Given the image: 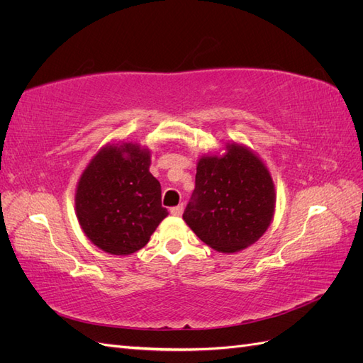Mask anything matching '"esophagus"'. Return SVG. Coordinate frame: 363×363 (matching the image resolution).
Here are the masks:
<instances>
[{"label":"esophagus","instance_id":"obj_1","mask_svg":"<svg viewBox=\"0 0 363 363\" xmlns=\"http://www.w3.org/2000/svg\"><path fill=\"white\" fill-rule=\"evenodd\" d=\"M183 213V204H179L175 207H171V215L174 216H180Z\"/></svg>","mask_w":363,"mask_h":363}]
</instances>
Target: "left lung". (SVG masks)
Masks as SVG:
<instances>
[{
	"label": "left lung",
	"instance_id": "1",
	"mask_svg": "<svg viewBox=\"0 0 363 363\" xmlns=\"http://www.w3.org/2000/svg\"><path fill=\"white\" fill-rule=\"evenodd\" d=\"M274 207L276 189L265 163L233 142L223 156H203L196 163L195 189L183 219L208 247L236 252L267 232Z\"/></svg>",
	"mask_w": 363,
	"mask_h": 363
}]
</instances>
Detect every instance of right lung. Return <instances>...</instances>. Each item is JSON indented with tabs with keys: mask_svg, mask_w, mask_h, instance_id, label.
I'll use <instances>...</instances> for the list:
<instances>
[{
	"mask_svg": "<svg viewBox=\"0 0 363 363\" xmlns=\"http://www.w3.org/2000/svg\"><path fill=\"white\" fill-rule=\"evenodd\" d=\"M148 148L135 142L108 144L83 171L75 212L91 242L115 256L144 248L168 211L160 183L150 172Z\"/></svg>",
	"mask_w": 363,
	"mask_h": 363,
	"instance_id": "right-lung-1",
	"label": "right lung"
}]
</instances>
